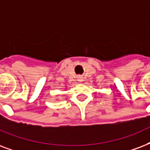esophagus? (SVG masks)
<instances>
[{
  "label": "esophagus",
  "instance_id": "34e87169",
  "mask_svg": "<svg viewBox=\"0 0 150 150\" xmlns=\"http://www.w3.org/2000/svg\"><path fill=\"white\" fill-rule=\"evenodd\" d=\"M78 79V81H79V82H82V81H83V77L82 76V75H79L77 77Z\"/></svg>",
  "mask_w": 150,
  "mask_h": 150
}]
</instances>
